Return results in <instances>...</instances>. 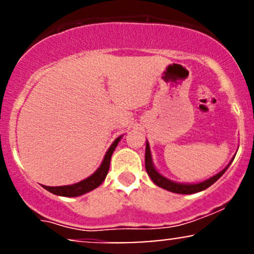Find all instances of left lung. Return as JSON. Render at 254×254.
<instances>
[{
    "label": "left lung",
    "instance_id": "left-lung-1",
    "mask_svg": "<svg viewBox=\"0 0 254 254\" xmlns=\"http://www.w3.org/2000/svg\"><path fill=\"white\" fill-rule=\"evenodd\" d=\"M234 157L230 160V162L226 167L223 168L222 171L218 172L217 174L212 176L209 179L204 180V182L200 183H194V184H189V183H177L173 182V180L168 179L165 176H162L161 173H159V171L156 170L155 166L153 164V159H151V151L149 147V142L147 141V144H145V170H147L148 176L150 177V179L153 180L154 183L156 184L160 188L165 189V190L174 192V193H180V194H191L196 193V192H200L205 189H208L209 186H211L215 182H217L221 177L223 176L224 172L227 171V168L229 167L230 164L233 162Z\"/></svg>",
    "mask_w": 254,
    "mask_h": 254
}]
</instances>
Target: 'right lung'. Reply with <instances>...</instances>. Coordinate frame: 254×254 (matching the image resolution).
I'll list each match as a JSON object with an SVG mask.
<instances>
[{"instance_id": "add662e5", "label": "right lung", "mask_w": 254, "mask_h": 254, "mask_svg": "<svg viewBox=\"0 0 254 254\" xmlns=\"http://www.w3.org/2000/svg\"><path fill=\"white\" fill-rule=\"evenodd\" d=\"M123 136H119L117 138L113 141V143L111 144V147L109 148V150L106 151L105 154L103 162L101 165L99 166V168L92 176H89L86 179L81 180L76 184H72V185H64V186H45L44 185L43 188L45 190H48L51 193L57 194V196H63V197H77V196H82V194L87 193V192L94 190L97 189L101 183L104 182L105 178H106L107 173H109L110 170V161H111V156H112L113 151H115L116 147H117L119 141L122 139Z\"/></svg>"}]
</instances>
